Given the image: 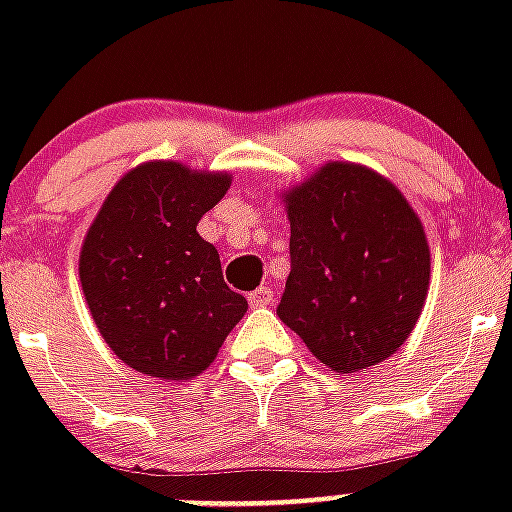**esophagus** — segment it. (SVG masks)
I'll return each instance as SVG.
<instances>
[{
  "label": "esophagus",
  "mask_w": 512,
  "mask_h": 512,
  "mask_svg": "<svg viewBox=\"0 0 512 512\" xmlns=\"http://www.w3.org/2000/svg\"><path fill=\"white\" fill-rule=\"evenodd\" d=\"M273 300H276V295H273L271 287H257L252 295H249V305L252 308H265V305H271Z\"/></svg>",
  "instance_id": "obj_1"
}]
</instances>
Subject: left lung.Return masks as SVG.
Returning a JSON list of instances; mask_svg holds the SVG:
<instances>
[{"label": "left lung", "instance_id": "left-lung-1", "mask_svg": "<svg viewBox=\"0 0 512 512\" xmlns=\"http://www.w3.org/2000/svg\"><path fill=\"white\" fill-rule=\"evenodd\" d=\"M284 199L292 271L279 319L340 374L385 361L428 297L430 249L417 212L390 180L348 162L324 164Z\"/></svg>", "mask_w": 512, "mask_h": 512}]
</instances>
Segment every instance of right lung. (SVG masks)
I'll use <instances>...</instances> for the list:
<instances>
[{
    "instance_id": "right-lung-1",
    "label": "right lung",
    "mask_w": 512,
    "mask_h": 512,
    "mask_svg": "<svg viewBox=\"0 0 512 512\" xmlns=\"http://www.w3.org/2000/svg\"><path fill=\"white\" fill-rule=\"evenodd\" d=\"M228 188V172L146 162L92 220L79 255L84 300L108 348L135 372L191 380L247 313L223 281L217 249L196 231Z\"/></svg>"
}]
</instances>
